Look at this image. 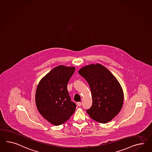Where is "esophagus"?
<instances>
[{"mask_svg": "<svg viewBox=\"0 0 152 152\" xmlns=\"http://www.w3.org/2000/svg\"><path fill=\"white\" fill-rule=\"evenodd\" d=\"M77 105H78V106H81L82 102H77Z\"/></svg>", "mask_w": 152, "mask_h": 152, "instance_id": "1", "label": "esophagus"}]
</instances>
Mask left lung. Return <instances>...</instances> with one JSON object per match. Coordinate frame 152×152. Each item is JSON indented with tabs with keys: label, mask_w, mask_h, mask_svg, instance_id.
<instances>
[{
	"label": "left lung",
	"mask_w": 152,
	"mask_h": 152,
	"mask_svg": "<svg viewBox=\"0 0 152 152\" xmlns=\"http://www.w3.org/2000/svg\"><path fill=\"white\" fill-rule=\"evenodd\" d=\"M78 73L88 83L92 95V106L86 113L98 122L111 121L121 111L124 99L116 78L100 64L83 66Z\"/></svg>",
	"instance_id": "obj_1"
}]
</instances>
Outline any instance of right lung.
I'll return each mask as SVG.
<instances>
[{"mask_svg":"<svg viewBox=\"0 0 152 152\" xmlns=\"http://www.w3.org/2000/svg\"><path fill=\"white\" fill-rule=\"evenodd\" d=\"M74 71L73 66H56L42 78L37 86L35 95L37 108L53 125L66 122L76 109L67 90V84Z\"/></svg>","mask_w":152,"mask_h":152,"instance_id":"obj_1","label":"right lung"}]
</instances>
